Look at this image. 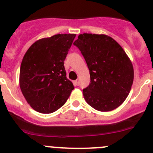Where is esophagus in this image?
<instances>
[{
	"mask_svg": "<svg viewBox=\"0 0 153 153\" xmlns=\"http://www.w3.org/2000/svg\"><path fill=\"white\" fill-rule=\"evenodd\" d=\"M75 84L76 86H79V84H80V81H79V80L78 79H77L76 81H75Z\"/></svg>",
	"mask_w": 153,
	"mask_h": 153,
	"instance_id": "esophagus-1",
	"label": "esophagus"
}]
</instances>
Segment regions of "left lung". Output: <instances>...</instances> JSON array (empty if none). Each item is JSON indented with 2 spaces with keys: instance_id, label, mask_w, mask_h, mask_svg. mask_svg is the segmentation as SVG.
<instances>
[{
  "instance_id": "obj_1",
  "label": "left lung",
  "mask_w": 153,
  "mask_h": 153,
  "mask_svg": "<svg viewBox=\"0 0 153 153\" xmlns=\"http://www.w3.org/2000/svg\"><path fill=\"white\" fill-rule=\"evenodd\" d=\"M73 44L89 69L90 84L83 89L87 104L101 112L121 105L134 79L132 62L123 48L111 37L97 34H81Z\"/></svg>"
}]
</instances>
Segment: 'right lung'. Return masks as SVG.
Segmentation results:
<instances>
[{
  "label": "right lung",
  "mask_w": 153,
  "mask_h": 153,
  "mask_svg": "<svg viewBox=\"0 0 153 153\" xmlns=\"http://www.w3.org/2000/svg\"><path fill=\"white\" fill-rule=\"evenodd\" d=\"M75 34H58L35 41L24 55L20 87L35 111L49 114L61 107L74 89L67 78L64 61Z\"/></svg>",
  "instance_id": "obj_1"
}]
</instances>
